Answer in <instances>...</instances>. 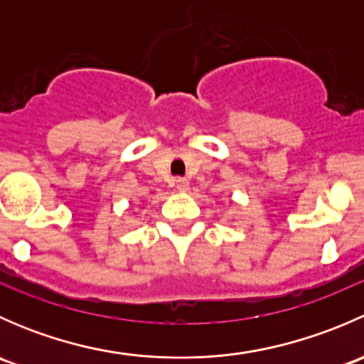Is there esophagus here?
Returning a JSON list of instances; mask_svg holds the SVG:
<instances>
[{
  "label": "esophagus",
  "instance_id": "esophagus-1",
  "mask_svg": "<svg viewBox=\"0 0 364 364\" xmlns=\"http://www.w3.org/2000/svg\"><path fill=\"white\" fill-rule=\"evenodd\" d=\"M176 188H178V192H188L190 183L186 181V179L178 178V179H176Z\"/></svg>",
  "mask_w": 364,
  "mask_h": 364
}]
</instances>
